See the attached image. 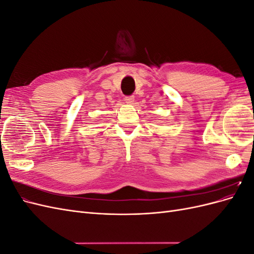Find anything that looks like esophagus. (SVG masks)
Wrapping results in <instances>:
<instances>
[{"instance_id":"1","label":"esophagus","mask_w":254,"mask_h":254,"mask_svg":"<svg viewBox=\"0 0 254 254\" xmlns=\"http://www.w3.org/2000/svg\"><path fill=\"white\" fill-rule=\"evenodd\" d=\"M124 101L126 102V104H129V105H131V104H133V102H134V96H133V95H129V96H125V98H124Z\"/></svg>"}]
</instances>
